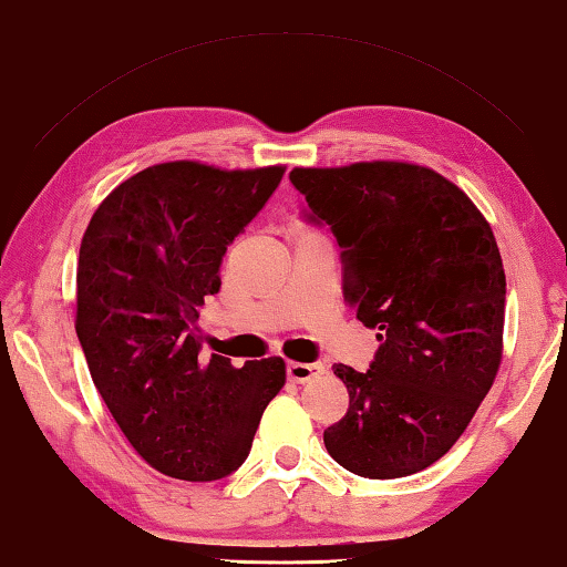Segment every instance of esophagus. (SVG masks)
<instances>
[{"label":"esophagus","mask_w":567,"mask_h":567,"mask_svg":"<svg viewBox=\"0 0 567 567\" xmlns=\"http://www.w3.org/2000/svg\"><path fill=\"white\" fill-rule=\"evenodd\" d=\"M323 371H327L323 364H303V361H289V367H286V374H289V379L296 384L311 382L313 377L323 374Z\"/></svg>","instance_id":"obj_1"}]
</instances>
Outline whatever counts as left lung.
Here are the masks:
<instances>
[{
	"mask_svg": "<svg viewBox=\"0 0 567 567\" xmlns=\"http://www.w3.org/2000/svg\"><path fill=\"white\" fill-rule=\"evenodd\" d=\"M289 178L331 226L357 319L382 341L371 369L333 367L349 410L323 444L354 475H414L467 430L503 361L505 268L493 228L424 165L371 161Z\"/></svg>",
	"mask_w": 567,
	"mask_h": 567,
	"instance_id": "1",
	"label": "left lung"
}]
</instances>
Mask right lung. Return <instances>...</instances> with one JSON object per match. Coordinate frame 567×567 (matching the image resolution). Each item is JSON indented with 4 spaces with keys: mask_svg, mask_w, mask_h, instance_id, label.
I'll return each mask as SVG.
<instances>
[{
    "mask_svg": "<svg viewBox=\"0 0 567 567\" xmlns=\"http://www.w3.org/2000/svg\"><path fill=\"white\" fill-rule=\"evenodd\" d=\"M284 173L157 163L120 183L82 236L74 331L90 377L133 450L168 477L210 482L238 470L286 384L281 357L240 369L206 359L196 327L220 289L228 244Z\"/></svg>",
    "mask_w": 567,
    "mask_h": 567,
    "instance_id": "1",
    "label": "right lung"
}]
</instances>
